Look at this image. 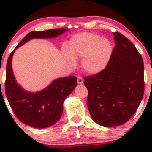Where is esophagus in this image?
I'll use <instances>...</instances> for the list:
<instances>
[{
    "label": "esophagus",
    "instance_id": "esophagus-1",
    "mask_svg": "<svg viewBox=\"0 0 152 152\" xmlns=\"http://www.w3.org/2000/svg\"><path fill=\"white\" fill-rule=\"evenodd\" d=\"M77 83H78L79 84H82L83 83H84V79L82 78L81 77H77Z\"/></svg>",
    "mask_w": 152,
    "mask_h": 152
}]
</instances>
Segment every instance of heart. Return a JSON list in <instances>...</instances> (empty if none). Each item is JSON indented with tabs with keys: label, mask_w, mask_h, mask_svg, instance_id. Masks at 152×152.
<instances>
[{
	"label": "heart",
	"mask_w": 152,
	"mask_h": 152,
	"mask_svg": "<svg viewBox=\"0 0 152 152\" xmlns=\"http://www.w3.org/2000/svg\"><path fill=\"white\" fill-rule=\"evenodd\" d=\"M69 50L64 49L63 56L71 65L80 58L84 71L90 74L102 72L107 66L113 52V45L107 38L92 33L74 35L68 43Z\"/></svg>",
	"instance_id": "obj_1"
}]
</instances>
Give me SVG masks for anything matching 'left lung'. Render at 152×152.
<instances>
[{
	"mask_svg": "<svg viewBox=\"0 0 152 152\" xmlns=\"http://www.w3.org/2000/svg\"><path fill=\"white\" fill-rule=\"evenodd\" d=\"M116 46L105 69L84 77L87 104L92 119L104 127L124 124L133 116L144 95V63L133 43L113 33Z\"/></svg>",
	"mask_w": 152,
	"mask_h": 152,
	"instance_id": "1",
	"label": "left lung"
}]
</instances>
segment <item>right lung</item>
I'll use <instances>...</instances> for the list:
<instances>
[{
	"instance_id": "right-lung-1",
	"label": "right lung",
	"mask_w": 152,
	"mask_h": 152,
	"mask_svg": "<svg viewBox=\"0 0 152 152\" xmlns=\"http://www.w3.org/2000/svg\"><path fill=\"white\" fill-rule=\"evenodd\" d=\"M68 30L66 28H60L32 31L21 40L15 49L31 39L53 38ZM15 49L10 53L7 62L5 93L8 102L16 116L24 124L37 129L49 127L61 118L63 103L77 86V77L69 76L56 79L42 91L27 92L17 84L13 73L11 61Z\"/></svg>"
}]
</instances>
